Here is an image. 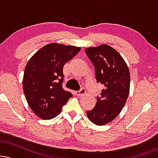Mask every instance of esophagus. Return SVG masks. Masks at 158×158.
Segmentation results:
<instances>
[{
  "mask_svg": "<svg viewBox=\"0 0 158 158\" xmlns=\"http://www.w3.org/2000/svg\"><path fill=\"white\" fill-rule=\"evenodd\" d=\"M85 93H86V90H85V88H81L80 90L76 91V95L78 96V97H80V96L84 95Z\"/></svg>",
  "mask_w": 158,
  "mask_h": 158,
  "instance_id": "esophagus-1",
  "label": "esophagus"
}]
</instances>
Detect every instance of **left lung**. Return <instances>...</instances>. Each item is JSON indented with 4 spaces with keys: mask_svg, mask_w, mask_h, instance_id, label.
I'll return each instance as SVG.
<instances>
[{
    "mask_svg": "<svg viewBox=\"0 0 158 158\" xmlns=\"http://www.w3.org/2000/svg\"><path fill=\"white\" fill-rule=\"evenodd\" d=\"M93 63L97 83L103 89L97 97V103L87 115L92 123L103 126L120 113L129 94L130 73L126 61L111 47L102 44L85 50Z\"/></svg>",
    "mask_w": 158,
    "mask_h": 158,
    "instance_id": "obj_1",
    "label": "left lung"
}]
</instances>
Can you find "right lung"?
Wrapping results in <instances>:
<instances>
[{"label": "right lung", "instance_id": "right-lung-1", "mask_svg": "<svg viewBox=\"0 0 158 158\" xmlns=\"http://www.w3.org/2000/svg\"><path fill=\"white\" fill-rule=\"evenodd\" d=\"M81 48L56 43L43 47L32 56L25 67L23 90L32 111L44 119L59 115L71 92L64 90L63 68Z\"/></svg>", "mask_w": 158, "mask_h": 158}]
</instances>
